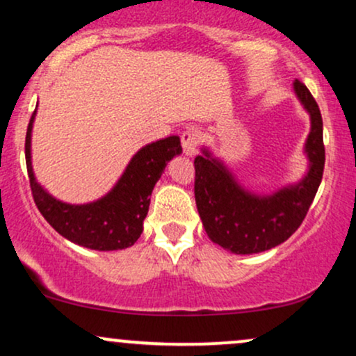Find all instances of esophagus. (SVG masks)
<instances>
[{"mask_svg":"<svg viewBox=\"0 0 356 356\" xmlns=\"http://www.w3.org/2000/svg\"><path fill=\"white\" fill-rule=\"evenodd\" d=\"M181 144H182L184 154L195 155V152H197V144H199L197 129H194V127H187V129L181 134Z\"/></svg>","mask_w":356,"mask_h":356,"instance_id":"1","label":"esophagus"}]
</instances>
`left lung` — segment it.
<instances>
[{
	"instance_id": "1",
	"label": "left lung",
	"mask_w": 356,
	"mask_h": 356,
	"mask_svg": "<svg viewBox=\"0 0 356 356\" xmlns=\"http://www.w3.org/2000/svg\"><path fill=\"white\" fill-rule=\"evenodd\" d=\"M295 93L312 117V132L305 145L309 170L296 186L273 195H256L243 189L209 150L204 149L194 159V194L204 229L212 243L236 254H254L284 243L301 226L320 187L325 169L321 113L300 80L295 81Z\"/></svg>"
}]
</instances>
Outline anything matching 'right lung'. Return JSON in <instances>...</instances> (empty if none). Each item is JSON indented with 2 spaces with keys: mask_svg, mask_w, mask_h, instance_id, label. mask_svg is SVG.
<instances>
[{
  "mask_svg": "<svg viewBox=\"0 0 356 356\" xmlns=\"http://www.w3.org/2000/svg\"><path fill=\"white\" fill-rule=\"evenodd\" d=\"M35 113L36 110L28 124L24 157L33 201L43 218L58 234L79 246L97 251L132 246L144 229L155 182L161 179L167 162L182 152L181 138L172 136L142 147L107 195L95 202L75 206L56 201L36 182L30 154Z\"/></svg>",
  "mask_w": 356,
  "mask_h": 356,
  "instance_id": "right-lung-1",
  "label": "right lung"
}]
</instances>
